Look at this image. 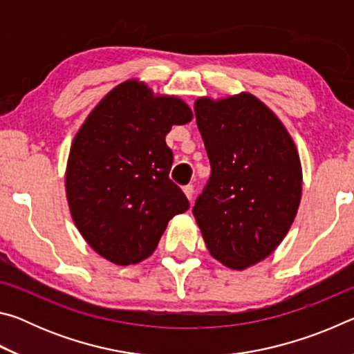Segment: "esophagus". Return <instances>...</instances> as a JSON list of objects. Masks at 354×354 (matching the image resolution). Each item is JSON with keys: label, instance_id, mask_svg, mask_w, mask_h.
<instances>
[{"label": "esophagus", "instance_id": "34e87169", "mask_svg": "<svg viewBox=\"0 0 354 354\" xmlns=\"http://www.w3.org/2000/svg\"><path fill=\"white\" fill-rule=\"evenodd\" d=\"M184 194L187 195V198H189L190 201H194V194H195V189H194V185H192V184L184 185Z\"/></svg>", "mask_w": 354, "mask_h": 354}]
</instances>
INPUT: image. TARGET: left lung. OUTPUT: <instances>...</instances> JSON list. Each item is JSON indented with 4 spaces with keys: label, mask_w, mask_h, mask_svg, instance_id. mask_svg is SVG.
I'll list each match as a JSON object with an SVG mask.
<instances>
[{
    "label": "left lung",
    "mask_w": 354,
    "mask_h": 354,
    "mask_svg": "<svg viewBox=\"0 0 354 354\" xmlns=\"http://www.w3.org/2000/svg\"><path fill=\"white\" fill-rule=\"evenodd\" d=\"M211 176L194 215L207 250L226 267L267 257L290 230L301 198V165L283 123L250 93L195 103Z\"/></svg>",
    "instance_id": "1"
}]
</instances>
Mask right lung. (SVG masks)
<instances>
[{
	"instance_id": "1",
	"label": "right lung",
	"mask_w": 354,
	"mask_h": 354,
	"mask_svg": "<svg viewBox=\"0 0 354 354\" xmlns=\"http://www.w3.org/2000/svg\"><path fill=\"white\" fill-rule=\"evenodd\" d=\"M192 120L175 97L127 81L100 101L70 149L67 198L75 225L100 256L118 266L153 253L169 220L189 209L170 179L165 136Z\"/></svg>"
}]
</instances>
